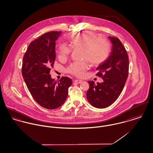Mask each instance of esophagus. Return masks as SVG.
<instances>
[{
    "label": "esophagus",
    "instance_id": "1",
    "mask_svg": "<svg viewBox=\"0 0 153 153\" xmlns=\"http://www.w3.org/2000/svg\"><path fill=\"white\" fill-rule=\"evenodd\" d=\"M82 82H83V80H79V79H77V80H74V82H76V83H81Z\"/></svg>",
    "mask_w": 153,
    "mask_h": 153
}]
</instances>
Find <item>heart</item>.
Here are the masks:
<instances>
[{"label": "heart", "instance_id": "1", "mask_svg": "<svg viewBox=\"0 0 153 153\" xmlns=\"http://www.w3.org/2000/svg\"><path fill=\"white\" fill-rule=\"evenodd\" d=\"M68 40L70 46L74 49H82V57L87 60L91 65L97 66L103 63L108 57L111 48L109 42L91 32L74 33L70 35ZM71 51L68 45L63 44L59 48V59L66 58ZM88 65L86 60L76 62L68 68V73L78 77L84 75Z\"/></svg>", "mask_w": 153, "mask_h": 153}]
</instances>
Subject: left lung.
<instances>
[{
  "mask_svg": "<svg viewBox=\"0 0 153 153\" xmlns=\"http://www.w3.org/2000/svg\"><path fill=\"white\" fill-rule=\"evenodd\" d=\"M112 50L107 59L96 70L97 76L102 77L103 82L96 85L88 81L89 88L86 96L93 106L103 108L111 105L121 94L128 74L129 60L127 51L118 38L108 36Z\"/></svg>",
  "mask_w": 153,
  "mask_h": 153,
  "instance_id": "1",
  "label": "left lung"
}]
</instances>
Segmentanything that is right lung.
<instances>
[{
	"mask_svg": "<svg viewBox=\"0 0 153 153\" xmlns=\"http://www.w3.org/2000/svg\"><path fill=\"white\" fill-rule=\"evenodd\" d=\"M61 33L48 32L32 41L22 62L23 77L31 95L42 107L51 110L64 104L72 84L68 77L57 82L50 74L56 59V41Z\"/></svg>",
	"mask_w": 153,
	"mask_h": 153,
	"instance_id": "add662e5",
	"label": "right lung"
}]
</instances>
